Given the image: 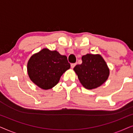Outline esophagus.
<instances>
[{
	"label": "esophagus",
	"mask_w": 133,
	"mask_h": 133,
	"mask_svg": "<svg viewBox=\"0 0 133 133\" xmlns=\"http://www.w3.org/2000/svg\"><path fill=\"white\" fill-rule=\"evenodd\" d=\"M76 63H71V68H73L74 67L76 66Z\"/></svg>",
	"instance_id": "1"
}]
</instances>
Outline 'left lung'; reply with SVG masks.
<instances>
[{
	"label": "left lung",
	"instance_id": "obj_1",
	"mask_svg": "<svg viewBox=\"0 0 133 133\" xmlns=\"http://www.w3.org/2000/svg\"><path fill=\"white\" fill-rule=\"evenodd\" d=\"M82 64L76 65L74 71L83 87L92 90L106 82L110 70L100 54H87L82 57Z\"/></svg>",
	"mask_w": 133,
	"mask_h": 133
}]
</instances>
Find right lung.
I'll use <instances>...</instances> for the list:
<instances>
[{
  "label": "right lung",
  "mask_w": 133,
  "mask_h": 133,
  "mask_svg": "<svg viewBox=\"0 0 133 133\" xmlns=\"http://www.w3.org/2000/svg\"><path fill=\"white\" fill-rule=\"evenodd\" d=\"M70 68L66 56L47 48L33 54L27 64L31 81L43 90H49L57 85L62 75Z\"/></svg>",
  "instance_id": "add662e5"
}]
</instances>
